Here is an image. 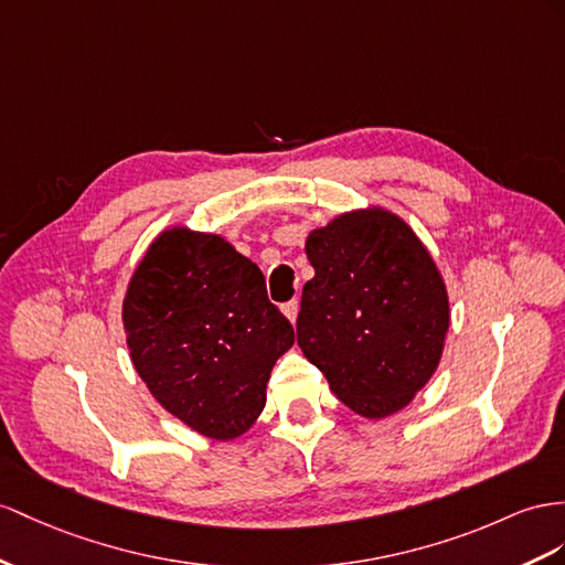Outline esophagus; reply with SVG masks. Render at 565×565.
<instances>
[{
    "mask_svg": "<svg viewBox=\"0 0 565 565\" xmlns=\"http://www.w3.org/2000/svg\"><path fill=\"white\" fill-rule=\"evenodd\" d=\"M281 312L288 317V320H291V322L296 324V320H298V312H300V302H298V300H288V302H284V306H281Z\"/></svg>",
    "mask_w": 565,
    "mask_h": 565,
    "instance_id": "obj_1",
    "label": "esophagus"
}]
</instances>
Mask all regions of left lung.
Returning <instances> with one entry per match:
<instances>
[{"mask_svg":"<svg viewBox=\"0 0 565 565\" xmlns=\"http://www.w3.org/2000/svg\"><path fill=\"white\" fill-rule=\"evenodd\" d=\"M298 345L343 406L367 420L403 411L437 372L451 324L441 271L392 210L341 212L308 234Z\"/></svg>","mask_w":565,"mask_h":565,"instance_id":"8db88e82","label":"left lung"}]
</instances>
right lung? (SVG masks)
Wrapping results in <instances>:
<instances>
[{"mask_svg":"<svg viewBox=\"0 0 565 565\" xmlns=\"http://www.w3.org/2000/svg\"><path fill=\"white\" fill-rule=\"evenodd\" d=\"M121 320L154 401L216 441L255 425L271 367L294 345L259 267L224 236L185 224L152 238L128 279Z\"/></svg>","mask_w":565,"mask_h":565,"instance_id":"right-lung-1","label":"right lung"}]
</instances>
